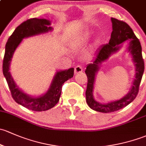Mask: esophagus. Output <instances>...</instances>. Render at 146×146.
<instances>
[{
	"mask_svg": "<svg viewBox=\"0 0 146 146\" xmlns=\"http://www.w3.org/2000/svg\"><path fill=\"white\" fill-rule=\"evenodd\" d=\"M82 71H83V69H82V66H76V67H75L74 68V73L75 74H78L82 72Z\"/></svg>",
	"mask_w": 146,
	"mask_h": 146,
	"instance_id": "obj_1",
	"label": "esophagus"
}]
</instances>
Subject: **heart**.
I'll use <instances>...</instances> for the list:
<instances>
[{
  "label": "heart",
  "mask_w": 146,
  "mask_h": 146,
  "mask_svg": "<svg viewBox=\"0 0 146 146\" xmlns=\"http://www.w3.org/2000/svg\"><path fill=\"white\" fill-rule=\"evenodd\" d=\"M87 36H88V34H87V33H86V34H84L83 38H86Z\"/></svg>",
  "instance_id": "obj_1"
}]
</instances>
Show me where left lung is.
Instances as JSON below:
<instances>
[{"label": "left lung", "instance_id": "left-lung-1", "mask_svg": "<svg viewBox=\"0 0 146 146\" xmlns=\"http://www.w3.org/2000/svg\"><path fill=\"white\" fill-rule=\"evenodd\" d=\"M112 31L108 44L100 46L96 52L95 58L91 63L87 64L85 73L88 77V84L86 91V98L88 106L97 112L108 113L115 112L130 104L139 93L143 74L144 62L142 57L141 43L135 36L133 30L126 22L111 18ZM127 41L126 51L129 52L135 66V77L129 92L120 99L106 104L97 102L94 98L93 91L95 77L102 62L106 61L111 55L118 52L123 45L122 42Z\"/></svg>", "mask_w": 146, "mask_h": 146}]
</instances>
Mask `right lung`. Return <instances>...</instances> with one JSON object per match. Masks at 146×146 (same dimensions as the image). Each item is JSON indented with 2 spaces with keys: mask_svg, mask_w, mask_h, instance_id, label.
Here are the masks:
<instances>
[{
  "mask_svg": "<svg viewBox=\"0 0 146 146\" xmlns=\"http://www.w3.org/2000/svg\"><path fill=\"white\" fill-rule=\"evenodd\" d=\"M50 25L51 22L48 19L33 18L18 26L6 43L3 63V73L15 101L27 109L37 112L48 110L58 103L60 98L62 84L73 77L74 68L56 71L46 93L39 96H31L22 91L15 83L10 72V64L15 52L22 40L52 31L53 29L50 27Z\"/></svg>",
  "mask_w": 146,
  "mask_h": 146,
  "instance_id": "right-lung-1",
  "label": "right lung"
}]
</instances>
